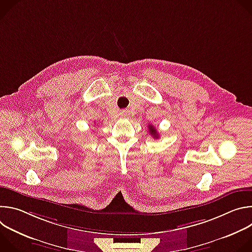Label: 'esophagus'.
<instances>
[{
	"instance_id": "34e87169",
	"label": "esophagus",
	"mask_w": 252,
	"mask_h": 252,
	"mask_svg": "<svg viewBox=\"0 0 252 252\" xmlns=\"http://www.w3.org/2000/svg\"><path fill=\"white\" fill-rule=\"evenodd\" d=\"M123 116H126V112H123Z\"/></svg>"
}]
</instances>
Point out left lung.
I'll return each mask as SVG.
<instances>
[{
  "instance_id": "1",
  "label": "left lung",
  "mask_w": 252,
  "mask_h": 252,
  "mask_svg": "<svg viewBox=\"0 0 252 252\" xmlns=\"http://www.w3.org/2000/svg\"><path fill=\"white\" fill-rule=\"evenodd\" d=\"M149 131H150V133H151L155 138H158V130L155 128V126H154L153 125H149Z\"/></svg>"
}]
</instances>
